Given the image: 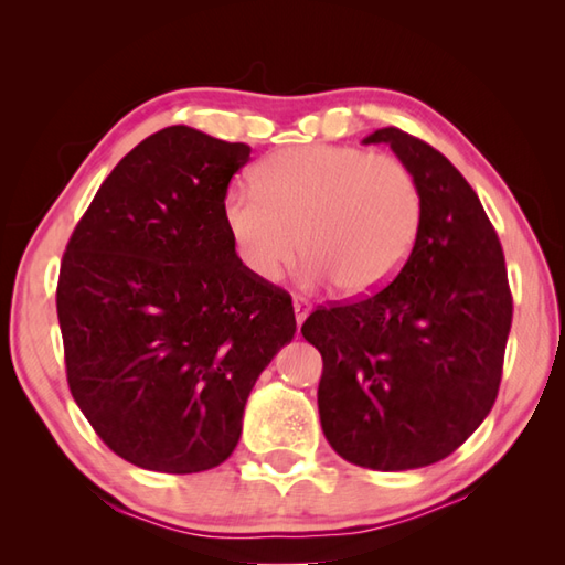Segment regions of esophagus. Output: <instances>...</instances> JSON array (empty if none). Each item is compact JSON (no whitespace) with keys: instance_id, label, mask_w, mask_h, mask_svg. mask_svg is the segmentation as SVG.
<instances>
[{"instance_id":"esophagus-1","label":"esophagus","mask_w":565,"mask_h":565,"mask_svg":"<svg viewBox=\"0 0 565 565\" xmlns=\"http://www.w3.org/2000/svg\"><path fill=\"white\" fill-rule=\"evenodd\" d=\"M294 313H296V328L301 330L303 320H306V318H308V313H310V306H308V301H303V298H294Z\"/></svg>"}]
</instances>
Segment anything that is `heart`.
I'll use <instances>...</instances> for the list:
<instances>
[{"mask_svg": "<svg viewBox=\"0 0 565 565\" xmlns=\"http://www.w3.org/2000/svg\"><path fill=\"white\" fill-rule=\"evenodd\" d=\"M252 182L227 189L221 213L237 262L262 284L279 281L303 245L308 289L376 291L403 269L423 225V191L393 154L291 148L269 154Z\"/></svg>", "mask_w": 565, "mask_h": 565, "instance_id": "heart-1", "label": "heart"}]
</instances>
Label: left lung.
I'll return each instance as SVG.
<instances>
[{
	"instance_id": "obj_1",
	"label": "left lung",
	"mask_w": 565,
	"mask_h": 565,
	"mask_svg": "<svg viewBox=\"0 0 565 565\" xmlns=\"http://www.w3.org/2000/svg\"><path fill=\"white\" fill-rule=\"evenodd\" d=\"M411 167L425 213L398 276L356 303L318 308L303 338L322 354L320 425L344 461L407 471L447 459L500 388L512 296L495 227L461 172L401 128H379Z\"/></svg>"
}]
</instances>
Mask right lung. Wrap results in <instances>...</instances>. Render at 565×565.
Instances as JSON below:
<instances>
[{"label": "right lung", "instance_id": "1", "mask_svg": "<svg viewBox=\"0 0 565 565\" xmlns=\"http://www.w3.org/2000/svg\"><path fill=\"white\" fill-rule=\"evenodd\" d=\"M249 152L189 126L158 130L104 179L60 264L72 398L148 471L223 463L249 391L296 334L289 294L247 274L223 225Z\"/></svg>", "mask_w": 565, "mask_h": 565}]
</instances>
